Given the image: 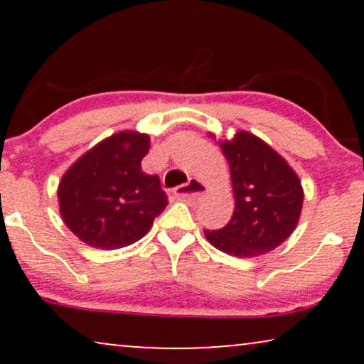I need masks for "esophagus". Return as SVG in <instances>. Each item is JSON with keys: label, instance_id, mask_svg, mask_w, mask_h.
<instances>
[{"label": "esophagus", "instance_id": "1", "mask_svg": "<svg viewBox=\"0 0 364 364\" xmlns=\"http://www.w3.org/2000/svg\"><path fill=\"white\" fill-rule=\"evenodd\" d=\"M207 192L205 183L197 181V178H191L187 183H182L178 186L176 191H173V196H176L178 200H200L203 193Z\"/></svg>", "mask_w": 364, "mask_h": 364}]
</instances>
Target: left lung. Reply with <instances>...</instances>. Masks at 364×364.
<instances>
[{
	"mask_svg": "<svg viewBox=\"0 0 364 364\" xmlns=\"http://www.w3.org/2000/svg\"><path fill=\"white\" fill-rule=\"evenodd\" d=\"M230 166L235 210L220 230H203L223 253L250 258L272 252L295 230L303 188L285 159L250 132L220 142Z\"/></svg>",
	"mask_w": 364,
	"mask_h": 364,
	"instance_id": "8db88e82",
	"label": "left lung"
}]
</instances>
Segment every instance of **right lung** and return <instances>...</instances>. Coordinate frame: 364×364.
Listing matches in <instances>:
<instances>
[{"mask_svg":"<svg viewBox=\"0 0 364 364\" xmlns=\"http://www.w3.org/2000/svg\"><path fill=\"white\" fill-rule=\"evenodd\" d=\"M151 139L119 132L84 154L58 188L63 220L84 243L102 250L131 245L167 207L159 176L142 172Z\"/></svg>","mask_w":364,"mask_h":364,"instance_id":"right-lung-1","label":"right lung"}]
</instances>
